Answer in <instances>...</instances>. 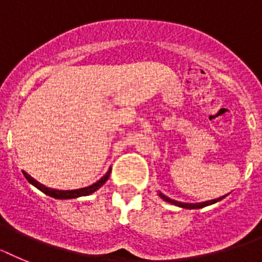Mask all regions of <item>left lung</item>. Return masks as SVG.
<instances>
[{"label":"left lung","mask_w":262,"mask_h":262,"mask_svg":"<svg viewBox=\"0 0 262 262\" xmlns=\"http://www.w3.org/2000/svg\"><path fill=\"white\" fill-rule=\"evenodd\" d=\"M158 195H159V196H161V199H163V200H165V202H167V203L174 204V206L182 207V208H187V210H198V208H203V207L211 206V204H213V203H217V202H220V200H222V199H224V198H226L228 194L224 195V196L217 198V199H212V200H207V202H202V203H182V202H177V200H174V199H170L169 196H166V195H163L162 192H158Z\"/></svg>","instance_id":"8db88e82"}]
</instances>
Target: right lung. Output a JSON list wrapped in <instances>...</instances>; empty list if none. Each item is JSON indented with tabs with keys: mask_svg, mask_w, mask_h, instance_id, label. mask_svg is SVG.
Returning a JSON list of instances; mask_svg holds the SVG:
<instances>
[{
	"mask_svg": "<svg viewBox=\"0 0 262 262\" xmlns=\"http://www.w3.org/2000/svg\"><path fill=\"white\" fill-rule=\"evenodd\" d=\"M111 170L112 169H109L103 178L99 179L96 183H93V185L88 186V187L77 188V190H55V188L46 187L45 185H42V183H39L38 181H35V179H34L33 177H30V175L27 174V172H25V171H22V172H24L25 178L30 182L31 185L35 186L38 190H40L42 192H45L46 195H49V196L55 198V199H75V198H79V196H87V195L93 194L95 191L99 190V188L101 187V186H103L106 181H108L109 175H111Z\"/></svg>",
	"mask_w": 262,
	"mask_h": 262,
	"instance_id": "add662e5",
	"label": "right lung"
}]
</instances>
